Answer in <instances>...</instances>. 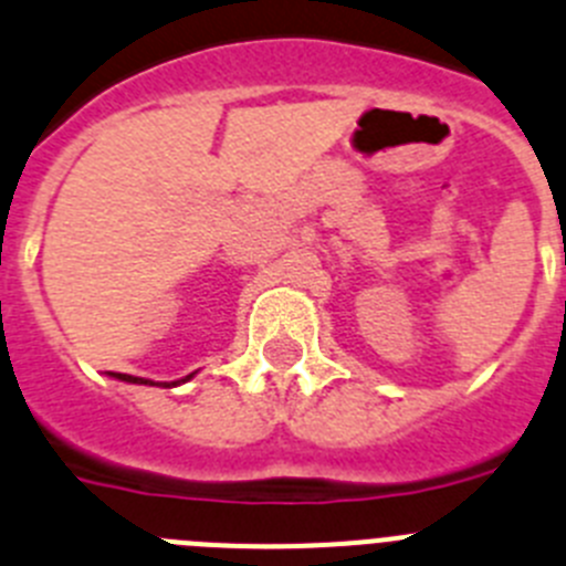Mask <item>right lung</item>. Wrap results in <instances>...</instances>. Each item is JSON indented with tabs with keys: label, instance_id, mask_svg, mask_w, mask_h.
<instances>
[{
	"label": "right lung",
	"instance_id": "right-lung-1",
	"mask_svg": "<svg viewBox=\"0 0 566 566\" xmlns=\"http://www.w3.org/2000/svg\"><path fill=\"white\" fill-rule=\"evenodd\" d=\"M109 377H115V379H122V382H138V385H155V382H149V379H142V377H129V374H109ZM189 377H192V374H189ZM187 377V379H189ZM172 385H178V382H172ZM164 388H169V385H164Z\"/></svg>",
	"mask_w": 566,
	"mask_h": 566
}]
</instances>
